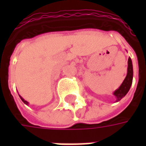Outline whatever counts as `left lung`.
Returning <instances> with one entry per match:
<instances>
[{
    "label": "left lung",
    "mask_w": 146,
    "mask_h": 146,
    "mask_svg": "<svg viewBox=\"0 0 146 146\" xmlns=\"http://www.w3.org/2000/svg\"><path fill=\"white\" fill-rule=\"evenodd\" d=\"M128 66H127V73L125 79L123 81L121 85L119 86V88L115 92H113V95L116 96V102H119L122 99L127 93L129 92V90L131 88V86L132 84V80H133V66H132V61L131 58H128Z\"/></svg>",
    "instance_id": "8db88e82"
}]
</instances>
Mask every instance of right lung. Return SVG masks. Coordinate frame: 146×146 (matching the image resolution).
<instances>
[{
	"label": "right lung",
	"instance_id": "right-lung-1",
	"mask_svg": "<svg viewBox=\"0 0 146 146\" xmlns=\"http://www.w3.org/2000/svg\"><path fill=\"white\" fill-rule=\"evenodd\" d=\"M19 97H20L21 100H22V101L23 102H24V103H25V104H26V105H28V104H29V102H27V101H26V100H24L23 98H22V97H21L20 95H19Z\"/></svg>",
	"mask_w": 146,
	"mask_h": 146
}]
</instances>
